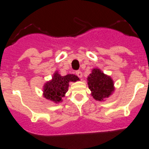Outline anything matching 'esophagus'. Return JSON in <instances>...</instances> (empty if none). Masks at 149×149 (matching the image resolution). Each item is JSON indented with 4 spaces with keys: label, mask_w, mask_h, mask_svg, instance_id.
<instances>
[{
    "label": "esophagus",
    "mask_w": 149,
    "mask_h": 149,
    "mask_svg": "<svg viewBox=\"0 0 149 149\" xmlns=\"http://www.w3.org/2000/svg\"><path fill=\"white\" fill-rule=\"evenodd\" d=\"M76 75H77L78 77H79V78H81L82 77V73H81V70H77V71L76 72Z\"/></svg>",
    "instance_id": "esophagus-1"
}]
</instances>
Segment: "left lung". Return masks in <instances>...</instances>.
<instances>
[{
    "label": "left lung",
    "mask_w": 149,
    "mask_h": 149,
    "mask_svg": "<svg viewBox=\"0 0 149 149\" xmlns=\"http://www.w3.org/2000/svg\"><path fill=\"white\" fill-rule=\"evenodd\" d=\"M88 84L96 100L102 101L114 91L113 81L110 76L104 75L99 69H93L88 78Z\"/></svg>",
    "instance_id": "1"
}]
</instances>
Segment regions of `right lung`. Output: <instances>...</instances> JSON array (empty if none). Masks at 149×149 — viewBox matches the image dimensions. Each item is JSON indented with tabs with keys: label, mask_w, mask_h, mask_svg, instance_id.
<instances>
[{
	"label": "right lung",
	"mask_w": 149,
	"mask_h": 149,
	"mask_svg": "<svg viewBox=\"0 0 149 149\" xmlns=\"http://www.w3.org/2000/svg\"><path fill=\"white\" fill-rule=\"evenodd\" d=\"M79 79L73 74L61 76L56 73L51 81L45 84L44 88V96L46 99L57 103L61 101V98L68 91L70 81H76Z\"/></svg>",
	"instance_id": "add662e5"
}]
</instances>
